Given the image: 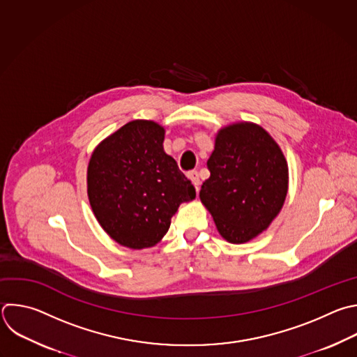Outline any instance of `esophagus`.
<instances>
[{
    "label": "esophagus",
    "mask_w": 357,
    "mask_h": 357,
    "mask_svg": "<svg viewBox=\"0 0 357 357\" xmlns=\"http://www.w3.org/2000/svg\"><path fill=\"white\" fill-rule=\"evenodd\" d=\"M188 178H189V179L192 181V183L195 185L196 192H199V189H200V179H199L197 171H190V172H188Z\"/></svg>",
    "instance_id": "1"
}]
</instances>
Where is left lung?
I'll use <instances>...</instances> for the list:
<instances>
[{
  "mask_svg": "<svg viewBox=\"0 0 357 357\" xmlns=\"http://www.w3.org/2000/svg\"><path fill=\"white\" fill-rule=\"evenodd\" d=\"M200 200L224 240L244 244L266 229L289 189L287 161L272 136L255 123L218 130Z\"/></svg>",
  "mask_w": 357,
  "mask_h": 357,
  "instance_id": "8db88e82",
  "label": "left lung"
}]
</instances>
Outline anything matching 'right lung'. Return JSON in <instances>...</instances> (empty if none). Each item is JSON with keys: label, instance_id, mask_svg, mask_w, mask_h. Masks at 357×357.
I'll use <instances>...</instances> for the list:
<instances>
[{"label": "right lung", "instance_id": "obj_1", "mask_svg": "<svg viewBox=\"0 0 357 357\" xmlns=\"http://www.w3.org/2000/svg\"><path fill=\"white\" fill-rule=\"evenodd\" d=\"M165 130L153 121H133L93 150L86 172L92 211L112 240L132 250L151 248L171 218L196 190L164 151Z\"/></svg>", "mask_w": 357, "mask_h": 357}]
</instances>
